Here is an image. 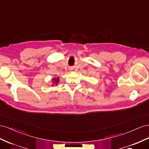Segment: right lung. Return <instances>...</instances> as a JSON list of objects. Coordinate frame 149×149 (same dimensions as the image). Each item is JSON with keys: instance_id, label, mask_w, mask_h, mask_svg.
I'll list each match as a JSON object with an SVG mask.
<instances>
[{"instance_id": "add662e5", "label": "right lung", "mask_w": 149, "mask_h": 149, "mask_svg": "<svg viewBox=\"0 0 149 149\" xmlns=\"http://www.w3.org/2000/svg\"><path fill=\"white\" fill-rule=\"evenodd\" d=\"M52 80H53L52 82L54 83V84H56V86H57V84H58V82L59 81V78L58 77H57V78H54ZM52 86H54V85H52Z\"/></svg>"}]
</instances>
